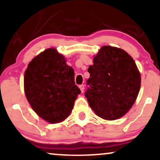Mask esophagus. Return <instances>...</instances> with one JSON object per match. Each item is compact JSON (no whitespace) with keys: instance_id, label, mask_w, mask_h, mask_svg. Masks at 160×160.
<instances>
[{"instance_id":"obj_1","label":"esophagus","mask_w":160,"mask_h":160,"mask_svg":"<svg viewBox=\"0 0 160 160\" xmlns=\"http://www.w3.org/2000/svg\"><path fill=\"white\" fill-rule=\"evenodd\" d=\"M79 88L81 89V92H84V84L79 85Z\"/></svg>"}]
</instances>
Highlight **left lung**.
I'll list each match as a JSON object with an SVG mask.
<instances>
[{
  "instance_id": "left-lung-1",
  "label": "left lung",
  "mask_w": 160,
  "mask_h": 160,
  "mask_svg": "<svg viewBox=\"0 0 160 160\" xmlns=\"http://www.w3.org/2000/svg\"><path fill=\"white\" fill-rule=\"evenodd\" d=\"M88 72L84 95L95 114L106 120L126 114L141 88V74L132 57L119 48L103 46Z\"/></svg>"
}]
</instances>
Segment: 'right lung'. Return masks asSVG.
I'll return each instance as SVG.
<instances>
[{"label": "right lung", "instance_id": "right-lung-1", "mask_svg": "<svg viewBox=\"0 0 160 160\" xmlns=\"http://www.w3.org/2000/svg\"><path fill=\"white\" fill-rule=\"evenodd\" d=\"M26 98L35 112L51 124L71 113L81 90L74 71L55 49H46L28 64L24 76Z\"/></svg>", "mask_w": 160, "mask_h": 160}]
</instances>
